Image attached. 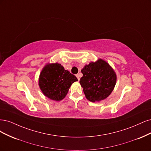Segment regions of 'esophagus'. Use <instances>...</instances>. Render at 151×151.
<instances>
[{
  "label": "esophagus",
  "instance_id": "1",
  "mask_svg": "<svg viewBox=\"0 0 151 151\" xmlns=\"http://www.w3.org/2000/svg\"><path fill=\"white\" fill-rule=\"evenodd\" d=\"M76 76L77 77V78H78V80H80V75H79V74H77V75H76Z\"/></svg>",
  "mask_w": 151,
  "mask_h": 151
}]
</instances>
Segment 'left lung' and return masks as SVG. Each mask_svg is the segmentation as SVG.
I'll return each mask as SVG.
<instances>
[{
	"mask_svg": "<svg viewBox=\"0 0 151 151\" xmlns=\"http://www.w3.org/2000/svg\"><path fill=\"white\" fill-rule=\"evenodd\" d=\"M80 83L87 100L95 102L105 100L114 89L116 81L115 72L105 61L99 59L81 70Z\"/></svg>",
	"mask_w": 151,
	"mask_h": 151,
	"instance_id": "1",
	"label": "left lung"
}]
</instances>
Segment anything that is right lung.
Instances as JSON below:
<instances>
[{
  "mask_svg": "<svg viewBox=\"0 0 151 151\" xmlns=\"http://www.w3.org/2000/svg\"><path fill=\"white\" fill-rule=\"evenodd\" d=\"M77 78L65 70L61 64L48 63L43 68L39 78V86L47 98L60 101L66 96L73 83Z\"/></svg>",
  "mask_w": 151,
  "mask_h": 151,
  "instance_id": "obj_1",
  "label": "right lung"
}]
</instances>
